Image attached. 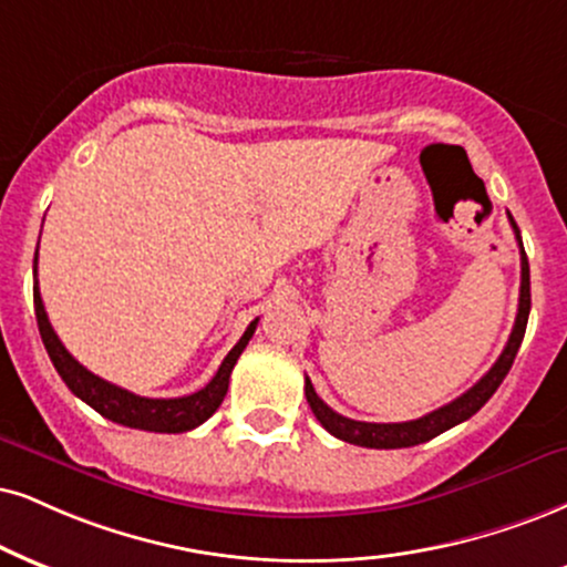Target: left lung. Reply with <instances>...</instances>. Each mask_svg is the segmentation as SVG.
I'll return each instance as SVG.
<instances>
[{
	"label": "left lung",
	"instance_id": "8db88e82",
	"mask_svg": "<svg viewBox=\"0 0 567 567\" xmlns=\"http://www.w3.org/2000/svg\"><path fill=\"white\" fill-rule=\"evenodd\" d=\"M509 226L515 230V239H518L520 247V299H518V318H515L513 333H509L507 347L502 349L499 360L494 362L492 370L481 379L476 386H471L463 396L444 404V408L429 412V415L417 417V421H408V423H362V421H352V417L339 415L333 412L328 404L320 400L312 389L310 379H305V396L307 404H310L320 425L328 433L341 439V442L358 444V446H368V450H402V446H415L429 442V439L439 436V433L450 431L452 425L467 421L471 415L484 408V404L492 400L494 391L499 389V383L505 381V375L513 368L515 354H518L523 333H526V323H528V312H530V276H528V257L526 249H523V239L520 230L515 226L513 215H509Z\"/></svg>",
	"mask_w": 567,
	"mask_h": 567
}]
</instances>
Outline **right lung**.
<instances>
[{
    "label": "right lung",
    "instance_id": "add662e5",
    "mask_svg": "<svg viewBox=\"0 0 567 567\" xmlns=\"http://www.w3.org/2000/svg\"><path fill=\"white\" fill-rule=\"evenodd\" d=\"M37 262H39V249L37 260H33V276H37ZM33 307H37V320H39V333L41 341H44L49 360L58 368L60 379L65 381V386L73 391L79 400H83L89 408H94L100 415L107 417V421L128 425V429L138 431H155V433H184L197 429L213 415L215 410L220 408L223 396L228 391V379L230 370H234L236 360L244 352V347L249 344L251 333L257 328V318L251 320L244 331V337L236 341V347L226 354V360L220 362L218 373L213 375V381L207 383L205 389L194 391L188 396H178V400H150V396L131 394L115 383L100 379L91 370L81 365L73 354L62 347V341L54 333L52 323H49L44 302H41L39 295V278L37 286H33Z\"/></svg>",
    "mask_w": 567,
    "mask_h": 567
}]
</instances>
